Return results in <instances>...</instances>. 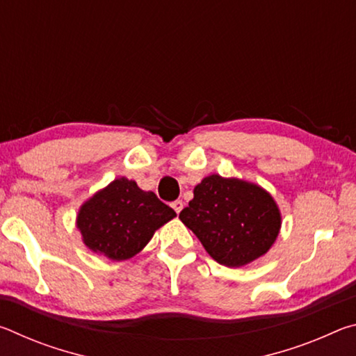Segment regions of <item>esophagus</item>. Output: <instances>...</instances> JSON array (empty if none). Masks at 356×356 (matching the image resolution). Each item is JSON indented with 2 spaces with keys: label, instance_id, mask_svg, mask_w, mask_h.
<instances>
[{
  "label": "esophagus",
  "instance_id": "1",
  "mask_svg": "<svg viewBox=\"0 0 356 356\" xmlns=\"http://www.w3.org/2000/svg\"><path fill=\"white\" fill-rule=\"evenodd\" d=\"M171 207H172L174 210H176V213L179 215L180 210L184 209V202H182V201H174V202L171 204Z\"/></svg>",
  "mask_w": 356,
  "mask_h": 356
}]
</instances>
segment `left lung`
<instances>
[{
    "mask_svg": "<svg viewBox=\"0 0 356 356\" xmlns=\"http://www.w3.org/2000/svg\"><path fill=\"white\" fill-rule=\"evenodd\" d=\"M193 195L179 218L218 264L243 267L267 254L278 238L281 210L261 185L210 174Z\"/></svg>",
    "mask_w": 356,
    "mask_h": 356,
    "instance_id": "1",
    "label": "left lung"
}]
</instances>
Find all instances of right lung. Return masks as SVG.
<instances>
[{
	"instance_id": "1",
	"label": "right lung",
	"mask_w": 356,
	"mask_h": 356,
	"mask_svg": "<svg viewBox=\"0 0 356 356\" xmlns=\"http://www.w3.org/2000/svg\"><path fill=\"white\" fill-rule=\"evenodd\" d=\"M174 216L176 212L154 191L141 190L135 180L118 177L81 204L76 229L86 248L120 262L136 256L156 229Z\"/></svg>"
}]
</instances>
